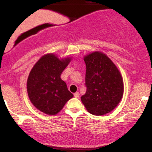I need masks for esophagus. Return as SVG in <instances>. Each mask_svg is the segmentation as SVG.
I'll list each match as a JSON object with an SVG mask.
<instances>
[{"label": "esophagus", "instance_id": "obj_1", "mask_svg": "<svg viewBox=\"0 0 152 152\" xmlns=\"http://www.w3.org/2000/svg\"><path fill=\"white\" fill-rule=\"evenodd\" d=\"M79 96H80V93H79L78 92H76L75 93H74L75 97H77H77H79Z\"/></svg>", "mask_w": 152, "mask_h": 152}]
</instances>
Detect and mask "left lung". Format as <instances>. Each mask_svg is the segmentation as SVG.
Segmentation results:
<instances>
[{"instance_id": "obj_1", "label": "left lung", "mask_w": 152, "mask_h": 152, "mask_svg": "<svg viewBox=\"0 0 152 152\" xmlns=\"http://www.w3.org/2000/svg\"><path fill=\"white\" fill-rule=\"evenodd\" d=\"M86 92L81 100L87 111L95 115L109 113L122 98L124 84L121 74L105 54L94 52L85 56Z\"/></svg>"}]
</instances>
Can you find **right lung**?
<instances>
[{
  "label": "right lung",
  "mask_w": 152,
  "mask_h": 152,
  "mask_svg": "<svg viewBox=\"0 0 152 152\" xmlns=\"http://www.w3.org/2000/svg\"><path fill=\"white\" fill-rule=\"evenodd\" d=\"M70 57L59 59L47 54L34 64L27 82L28 97L32 104L43 113L55 115L73 97L61 75L70 63Z\"/></svg>",
  "instance_id": "add662e5"
}]
</instances>
